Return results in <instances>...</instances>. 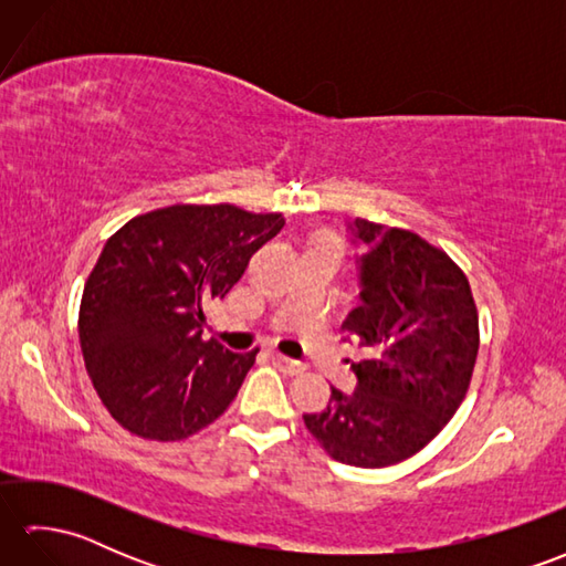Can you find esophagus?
<instances>
[{"label": "esophagus", "instance_id": "1", "mask_svg": "<svg viewBox=\"0 0 566 566\" xmlns=\"http://www.w3.org/2000/svg\"><path fill=\"white\" fill-rule=\"evenodd\" d=\"M268 357L272 359L274 365H282L286 371H290V375H298V371L304 369V365H302V363H296V359H290V357L280 355V353H268Z\"/></svg>", "mask_w": 566, "mask_h": 566}]
</instances>
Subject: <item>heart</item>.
Segmentation results:
<instances>
[{"label":"heart","mask_w":566,"mask_h":566,"mask_svg":"<svg viewBox=\"0 0 566 566\" xmlns=\"http://www.w3.org/2000/svg\"><path fill=\"white\" fill-rule=\"evenodd\" d=\"M316 243H323V245H335V248H338V240H335L333 235H318V238H316Z\"/></svg>","instance_id":"1"}]
</instances>
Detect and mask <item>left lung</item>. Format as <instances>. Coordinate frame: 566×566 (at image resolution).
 Returning a JSON list of instances; mask_svg holds the SVG:
<instances>
[{
    "mask_svg": "<svg viewBox=\"0 0 566 566\" xmlns=\"http://www.w3.org/2000/svg\"><path fill=\"white\" fill-rule=\"evenodd\" d=\"M359 306L343 328L367 350L357 389L331 387L304 423L333 460L377 469L423 450L460 408L479 353V316L448 252L401 228L355 219Z\"/></svg>",
    "mask_w": 566,
    "mask_h": 566,
    "instance_id": "obj_1",
    "label": "left lung"
}]
</instances>
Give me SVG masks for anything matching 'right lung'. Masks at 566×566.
I'll return each mask as SVG.
<instances>
[{"mask_svg":"<svg viewBox=\"0 0 566 566\" xmlns=\"http://www.w3.org/2000/svg\"><path fill=\"white\" fill-rule=\"evenodd\" d=\"M282 228V213L175 203L106 240L84 284L77 331L84 367L118 426L172 442L231 406L258 350L203 340L207 306L233 290Z\"/></svg>","mask_w":566,"mask_h":566,"instance_id":"add662e5","label":"right lung"}]
</instances>
